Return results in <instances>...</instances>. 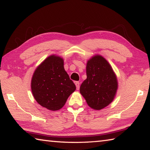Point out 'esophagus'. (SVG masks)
<instances>
[{"label":"esophagus","instance_id":"34e87169","mask_svg":"<svg viewBox=\"0 0 150 150\" xmlns=\"http://www.w3.org/2000/svg\"><path fill=\"white\" fill-rule=\"evenodd\" d=\"M75 85H76V87H77V90L79 89V85H80L79 82V81H75Z\"/></svg>","mask_w":150,"mask_h":150}]
</instances>
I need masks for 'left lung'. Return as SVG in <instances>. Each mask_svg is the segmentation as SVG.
<instances>
[{
	"instance_id": "1",
	"label": "left lung",
	"mask_w": 150,
	"mask_h": 150,
	"mask_svg": "<svg viewBox=\"0 0 150 150\" xmlns=\"http://www.w3.org/2000/svg\"><path fill=\"white\" fill-rule=\"evenodd\" d=\"M87 79L80 87V93L94 110H101L112 102L118 89V80L105 58L95 55L87 61Z\"/></svg>"
}]
</instances>
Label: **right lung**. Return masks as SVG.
Returning a JSON list of instances; mask_svg holds the SVG:
<instances>
[{
	"instance_id": "add662e5",
	"label": "right lung",
	"mask_w": 150,
	"mask_h": 150,
	"mask_svg": "<svg viewBox=\"0 0 150 150\" xmlns=\"http://www.w3.org/2000/svg\"><path fill=\"white\" fill-rule=\"evenodd\" d=\"M63 65L62 57L50 55L38 66L32 78L31 89L35 100L52 111L62 108L76 89Z\"/></svg>"
}]
</instances>
